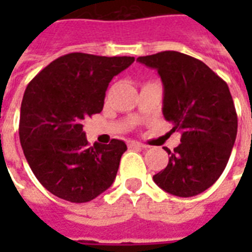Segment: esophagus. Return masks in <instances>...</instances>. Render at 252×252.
Masks as SVG:
<instances>
[{
	"mask_svg": "<svg viewBox=\"0 0 252 252\" xmlns=\"http://www.w3.org/2000/svg\"><path fill=\"white\" fill-rule=\"evenodd\" d=\"M128 145L130 146V148H133V146H136V148H142V149H145L146 145H144V144H141V142H138V141H128Z\"/></svg>",
	"mask_w": 252,
	"mask_h": 252,
	"instance_id": "obj_1",
	"label": "esophagus"
}]
</instances>
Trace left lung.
<instances>
[{
	"label": "left lung",
	"mask_w": 252,
	"mask_h": 252,
	"mask_svg": "<svg viewBox=\"0 0 252 252\" xmlns=\"http://www.w3.org/2000/svg\"><path fill=\"white\" fill-rule=\"evenodd\" d=\"M137 61L158 72L163 116L172 130L182 132L175 149L165 148L168 163L153 180L171 195H199L223 172L237 137L238 118L229 86L203 61L175 51Z\"/></svg>",
	"instance_id": "1"
}]
</instances>
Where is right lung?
Returning <instances> with one entry per match:
<instances>
[{"label":"right lung","instance_id":"1","mask_svg":"<svg viewBox=\"0 0 252 252\" xmlns=\"http://www.w3.org/2000/svg\"><path fill=\"white\" fill-rule=\"evenodd\" d=\"M134 57L74 52L47 65L22 99L19 140L33 175L60 199L86 203L114 183L126 142L89 145L84 122L103 110L108 84Z\"/></svg>","mask_w":252,"mask_h":252}]
</instances>
